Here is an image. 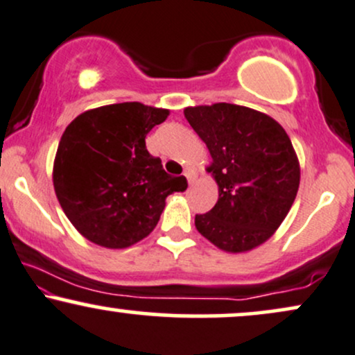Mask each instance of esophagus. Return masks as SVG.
<instances>
[{
	"instance_id": "obj_1",
	"label": "esophagus",
	"mask_w": 355,
	"mask_h": 355,
	"mask_svg": "<svg viewBox=\"0 0 355 355\" xmlns=\"http://www.w3.org/2000/svg\"><path fill=\"white\" fill-rule=\"evenodd\" d=\"M183 175H185V178H187V180H189V183L191 185V183H193V173H191L190 170H185V172H183Z\"/></svg>"
}]
</instances>
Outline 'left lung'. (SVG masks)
Returning a JSON list of instances; mask_svg holds the SVG:
<instances>
[{
    "label": "left lung",
    "instance_id": "obj_1",
    "mask_svg": "<svg viewBox=\"0 0 355 355\" xmlns=\"http://www.w3.org/2000/svg\"><path fill=\"white\" fill-rule=\"evenodd\" d=\"M211 155L218 202L195 216L202 236L226 253L263 245L283 223L300 189L301 168L291 140L270 115L218 102L183 110Z\"/></svg>",
    "mask_w": 355,
    "mask_h": 355
}]
</instances>
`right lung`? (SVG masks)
Listing matches in <instances>:
<instances>
[{"mask_svg": "<svg viewBox=\"0 0 355 355\" xmlns=\"http://www.w3.org/2000/svg\"><path fill=\"white\" fill-rule=\"evenodd\" d=\"M168 114L122 102L85 110L66 127L54 191L85 240L110 250L135 245L159 223L166 196L187 189V178L166 173L145 147V137Z\"/></svg>", "mask_w": 355, "mask_h": 355, "instance_id": "obj_1", "label": "right lung"}]
</instances>
